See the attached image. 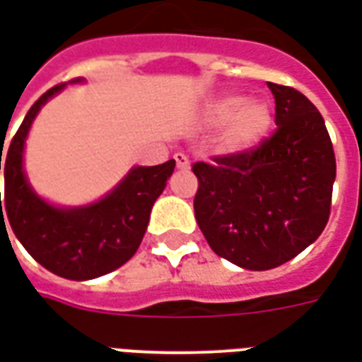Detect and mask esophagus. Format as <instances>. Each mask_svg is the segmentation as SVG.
<instances>
[{"label": "esophagus", "instance_id": "esophagus-1", "mask_svg": "<svg viewBox=\"0 0 362 362\" xmlns=\"http://www.w3.org/2000/svg\"><path fill=\"white\" fill-rule=\"evenodd\" d=\"M174 160H176V166L182 168V170H184V168H189V160L184 153H176V155H174Z\"/></svg>", "mask_w": 362, "mask_h": 362}]
</instances>
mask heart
I'll return each instance as SVG.
<instances>
[{
  "label": "heart",
  "mask_w": 362,
  "mask_h": 362,
  "mask_svg": "<svg viewBox=\"0 0 362 362\" xmlns=\"http://www.w3.org/2000/svg\"><path fill=\"white\" fill-rule=\"evenodd\" d=\"M207 126H221L217 145L227 155H243L266 139L273 124V112L264 100H244L243 95H221L204 108Z\"/></svg>",
  "instance_id": "b5f03b06"
}]
</instances>
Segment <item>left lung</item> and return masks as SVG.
I'll use <instances>...</instances> for the list:
<instances>
[{"label": "left lung", "instance_id": "8db88e82", "mask_svg": "<svg viewBox=\"0 0 362 362\" xmlns=\"http://www.w3.org/2000/svg\"><path fill=\"white\" fill-rule=\"evenodd\" d=\"M275 98L272 137L243 155L196 163V221L211 250L264 272L308 248L326 227L335 155L318 108L293 87L267 83Z\"/></svg>", "mask_w": 362, "mask_h": 362}]
</instances>
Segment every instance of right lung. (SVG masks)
<instances>
[{"label":"right lung","mask_w":362,"mask_h":362,"mask_svg":"<svg viewBox=\"0 0 362 362\" xmlns=\"http://www.w3.org/2000/svg\"><path fill=\"white\" fill-rule=\"evenodd\" d=\"M69 83H83L74 79ZM66 87L56 85L36 100L11 139L1 165L5 174V217L25 250L59 277L87 281L124 266L134 256L149 225L151 209L173 176V158L157 166H134L116 188L81 207L48 204L28 184L23 153L36 114ZM0 213L1 196H0ZM5 221H1L4 225Z\"/></svg>","instance_id":"1"}]
</instances>
